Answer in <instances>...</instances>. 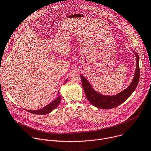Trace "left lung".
Segmentation results:
<instances>
[{
	"label": "left lung",
	"mask_w": 151,
	"mask_h": 151,
	"mask_svg": "<svg viewBox=\"0 0 151 151\" xmlns=\"http://www.w3.org/2000/svg\"><path fill=\"white\" fill-rule=\"evenodd\" d=\"M133 52L136 57V68L133 81L127 88L116 95L105 96L98 93L92 88L88 80L80 75L86 96L90 104L100 109H112L124 102L133 93L137 86L140 77L139 56L135 51L133 50Z\"/></svg>",
	"instance_id": "obj_1"
}]
</instances>
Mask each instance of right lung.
<instances>
[{
  "instance_id": "obj_1",
  "label": "right lung",
  "mask_w": 151,
  "mask_h": 151,
  "mask_svg": "<svg viewBox=\"0 0 151 151\" xmlns=\"http://www.w3.org/2000/svg\"><path fill=\"white\" fill-rule=\"evenodd\" d=\"M67 80H68V79H67L64 83H65L67 81ZM61 96L58 95V97L56 98V99L55 100H54L53 101L50 102L49 105H47V106H46L45 107H44L40 109L35 110V111L27 110V109H25V110L28 111L29 112H31L32 114H36V115H45V114L50 113L53 109H55L58 106V105L59 104V103L61 102Z\"/></svg>"
}]
</instances>
